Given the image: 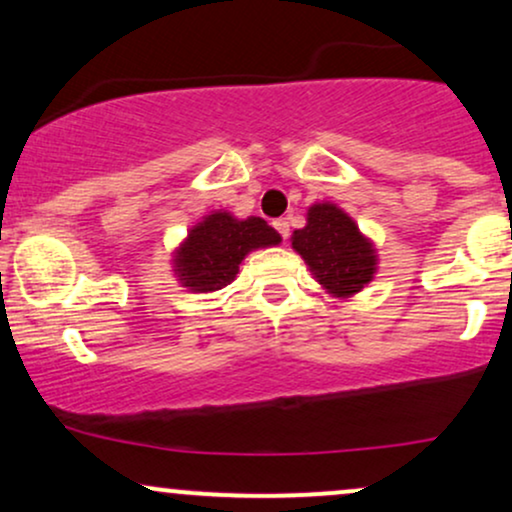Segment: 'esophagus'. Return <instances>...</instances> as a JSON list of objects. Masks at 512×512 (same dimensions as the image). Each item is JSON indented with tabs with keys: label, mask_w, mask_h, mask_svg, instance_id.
<instances>
[{
	"label": "esophagus",
	"mask_w": 512,
	"mask_h": 512,
	"mask_svg": "<svg viewBox=\"0 0 512 512\" xmlns=\"http://www.w3.org/2000/svg\"><path fill=\"white\" fill-rule=\"evenodd\" d=\"M273 225H275V230L282 235V239L289 237V220L287 218H277Z\"/></svg>",
	"instance_id": "esophagus-1"
}]
</instances>
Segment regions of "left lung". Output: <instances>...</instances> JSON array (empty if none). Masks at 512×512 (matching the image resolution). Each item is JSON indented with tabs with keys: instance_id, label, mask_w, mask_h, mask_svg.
Wrapping results in <instances>:
<instances>
[{
	"instance_id": "left-lung-1",
	"label": "left lung",
	"mask_w": 512,
	"mask_h": 512,
	"mask_svg": "<svg viewBox=\"0 0 512 512\" xmlns=\"http://www.w3.org/2000/svg\"><path fill=\"white\" fill-rule=\"evenodd\" d=\"M292 249L327 294L349 299L377 273V249L344 208L332 201L308 206L306 225L294 230Z\"/></svg>"
}]
</instances>
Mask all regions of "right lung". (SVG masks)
<instances>
[{
	"instance_id": "add662e5",
	"label": "right lung",
	"mask_w": 512,
	"mask_h": 512,
	"mask_svg": "<svg viewBox=\"0 0 512 512\" xmlns=\"http://www.w3.org/2000/svg\"><path fill=\"white\" fill-rule=\"evenodd\" d=\"M280 242L282 237L263 218H235L220 208L189 227L187 237L175 246L170 266L189 292H218L235 280L239 266L251 251Z\"/></svg>"
}]
</instances>
